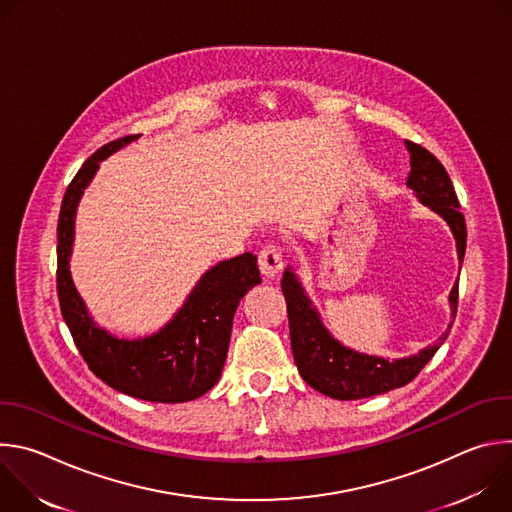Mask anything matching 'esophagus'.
I'll use <instances>...</instances> for the list:
<instances>
[{"label": "esophagus", "instance_id": "1", "mask_svg": "<svg viewBox=\"0 0 512 512\" xmlns=\"http://www.w3.org/2000/svg\"><path fill=\"white\" fill-rule=\"evenodd\" d=\"M257 263H259L261 273L267 279H273L281 271V267H283V255H281V251L275 245H267V247H263L259 251Z\"/></svg>", "mask_w": 512, "mask_h": 512}]
</instances>
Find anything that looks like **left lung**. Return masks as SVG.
Returning a JSON list of instances; mask_svg holds the SVG:
<instances>
[{
    "mask_svg": "<svg viewBox=\"0 0 512 512\" xmlns=\"http://www.w3.org/2000/svg\"><path fill=\"white\" fill-rule=\"evenodd\" d=\"M407 148L411 152V174L407 184L417 192L423 204L431 206L435 212H440L450 223L458 241V257L460 261H464L466 221L464 214L460 212V200L446 168L431 152L421 148L419 143L407 141ZM281 291L287 304L291 350H294V358L302 379L316 391L340 401L364 399L405 387L433 358V354L448 338V332L452 328L450 324L448 332L440 338V342L427 346L417 356L389 362L385 358L358 354L336 342L322 326L318 312L312 308L310 300L302 291V285L289 269H285L283 273ZM450 302L456 316L458 283L452 289Z\"/></svg>",
    "mask_w": 512,
    "mask_h": 512,
    "instance_id": "8db88e82",
    "label": "left lung"
}]
</instances>
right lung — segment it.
I'll list each match as a JSON object with an SVG mask.
<instances>
[{
    "label": "right lung",
    "mask_w": 512,
    "mask_h": 512,
    "mask_svg": "<svg viewBox=\"0 0 512 512\" xmlns=\"http://www.w3.org/2000/svg\"><path fill=\"white\" fill-rule=\"evenodd\" d=\"M135 137L105 143L68 184L56 229V294L72 340L103 383L143 401L184 403L204 395L221 377L237 306L261 283V275L253 253L218 263L198 281L176 318L150 338L117 340L93 324L68 271L75 212L99 162Z\"/></svg>",
    "instance_id": "1"
}]
</instances>
